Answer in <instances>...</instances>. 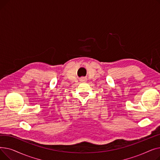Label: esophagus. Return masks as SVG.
<instances>
[{
	"label": "esophagus",
	"instance_id": "esophagus-1",
	"mask_svg": "<svg viewBox=\"0 0 160 160\" xmlns=\"http://www.w3.org/2000/svg\"><path fill=\"white\" fill-rule=\"evenodd\" d=\"M86 78H82L81 79H80V81L81 82H86Z\"/></svg>",
	"mask_w": 160,
	"mask_h": 160
}]
</instances>
